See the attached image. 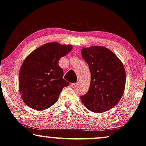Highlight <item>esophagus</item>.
Segmentation results:
<instances>
[{
	"instance_id": "1",
	"label": "esophagus",
	"mask_w": 146,
	"mask_h": 146,
	"mask_svg": "<svg viewBox=\"0 0 146 146\" xmlns=\"http://www.w3.org/2000/svg\"><path fill=\"white\" fill-rule=\"evenodd\" d=\"M77 83H71V86L72 87V88H76V86H77Z\"/></svg>"
}]
</instances>
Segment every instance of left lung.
I'll return each instance as SVG.
<instances>
[{"instance_id": "8db88e82", "label": "left lung", "mask_w": 146, "mask_h": 146, "mask_svg": "<svg viewBox=\"0 0 146 146\" xmlns=\"http://www.w3.org/2000/svg\"><path fill=\"white\" fill-rule=\"evenodd\" d=\"M81 55L91 73L90 88L86 94L81 96V101L92 112L109 110L119 102L123 94L125 85L123 65L105 47L83 48Z\"/></svg>"}]
</instances>
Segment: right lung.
I'll return each mask as SVG.
<instances>
[{
	"mask_svg": "<svg viewBox=\"0 0 146 146\" xmlns=\"http://www.w3.org/2000/svg\"><path fill=\"white\" fill-rule=\"evenodd\" d=\"M72 50V45L50 42L39 47L24 60L19 73V90L26 105L43 110L58 101L70 83L63 78L58 61Z\"/></svg>",
	"mask_w": 146,
	"mask_h": 146,
	"instance_id": "1",
	"label": "right lung"
}]
</instances>
